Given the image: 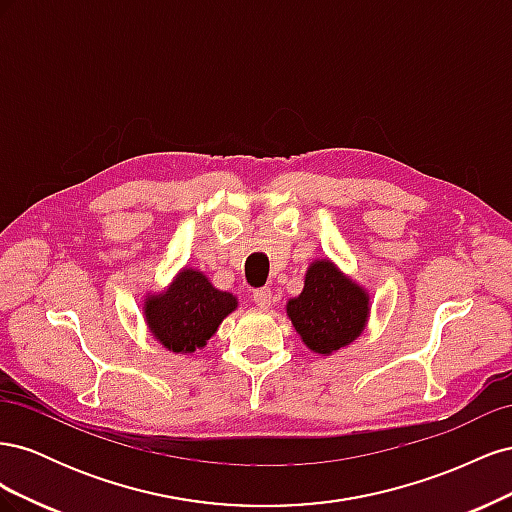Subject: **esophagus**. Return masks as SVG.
<instances>
[{"label": "esophagus", "instance_id": "obj_1", "mask_svg": "<svg viewBox=\"0 0 512 512\" xmlns=\"http://www.w3.org/2000/svg\"><path fill=\"white\" fill-rule=\"evenodd\" d=\"M254 303L260 309L271 307L273 305V292H271V288H258V290H254Z\"/></svg>", "mask_w": 512, "mask_h": 512}]
</instances>
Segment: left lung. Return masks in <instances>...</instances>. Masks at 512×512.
<instances>
[{
	"label": "left lung",
	"instance_id": "1",
	"mask_svg": "<svg viewBox=\"0 0 512 512\" xmlns=\"http://www.w3.org/2000/svg\"><path fill=\"white\" fill-rule=\"evenodd\" d=\"M288 316L309 348L331 354L363 331L367 297L329 260H318L305 275L303 292L288 303Z\"/></svg>",
	"mask_w": 512,
	"mask_h": 512
}]
</instances>
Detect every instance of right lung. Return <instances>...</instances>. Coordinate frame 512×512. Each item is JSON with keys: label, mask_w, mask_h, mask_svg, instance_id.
Wrapping results in <instances>:
<instances>
[{"label": "right lung", "mask_w": 512, "mask_h": 512, "mask_svg": "<svg viewBox=\"0 0 512 512\" xmlns=\"http://www.w3.org/2000/svg\"><path fill=\"white\" fill-rule=\"evenodd\" d=\"M237 307V299L213 288L207 277L185 269L160 297L147 301L145 314L151 333L173 352H194Z\"/></svg>", "instance_id": "1"}]
</instances>
